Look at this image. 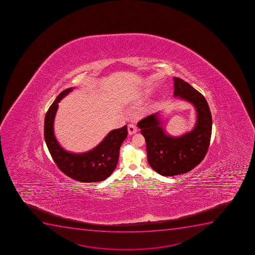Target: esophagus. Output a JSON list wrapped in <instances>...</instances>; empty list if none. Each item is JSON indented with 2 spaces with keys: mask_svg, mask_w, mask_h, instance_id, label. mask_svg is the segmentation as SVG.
<instances>
[{
  "mask_svg": "<svg viewBox=\"0 0 255 255\" xmlns=\"http://www.w3.org/2000/svg\"><path fill=\"white\" fill-rule=\"evenodd\" d=\"M138 131V128H137V126L135 124L131 123L129 124V126H128V132H129V134H134Z\"/></svg>",
  "mask_w": 255,
  "mask_h": 255,
  "instance_id": "34e87169",
  "label": "esophagus"
}]
</instances>
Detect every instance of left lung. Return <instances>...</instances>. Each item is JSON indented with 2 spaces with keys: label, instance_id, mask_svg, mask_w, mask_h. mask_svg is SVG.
<instances>
[{
  "label": "left lung",
  "instance_id": "left-lung-1",
  "mask_svg": "<svg viewBox=\"0 0 255 255\" xmlns=\"http://www.w3.org/2000/svg\"><path fill=\"white\" fill-rule=\"evenodd\" d=\"M174 96L191 103L197 114L191 131L173 137L163 129L159 113L139 121L146 143L148 163L158 174L174 176L190 171L204 159L211 138L212 116L204 96L184 80L174 77Z\"/></svg>",
  "mask_w": 255,
  "mask_h": 255
}]
</instances>
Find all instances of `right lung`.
I'll list each match as a JSON object with an SVG mask.
<instances>
[{
	"mask_svg": "<svg viewBox=\"0 0 255 255\" xmlns=\"http://www.w3.org/2000/svg\"><path fill=\"white\" fill-rule=\"evenodd\" d=\"M73 88L62 91L50 106L45 117L44 136L50 154L64 174L77 181L100 182L107 179L116 169L121 144L128 134L127 126L113 129L90 151L75 154L60 145L54 134V120L61 99Z\"/></svg>",
	"mask_w": 255,
	"mask_h": 255,
	"instance_id": "right-lung-1",
	"label": "right lung"
}]
</instances>
